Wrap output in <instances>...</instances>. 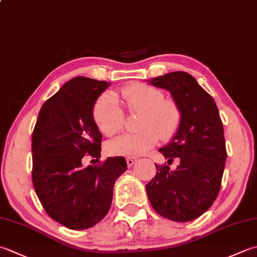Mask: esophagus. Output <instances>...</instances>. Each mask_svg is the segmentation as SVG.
Instances as JSON below:
<instances>
[{"label": "esophagus", "instance_id": "esophagus-1", "mask_svg": "<svg viewBox=\"0 0 257 257\" xmlns=\"http://www.w3.org/2000/svg\"><path fill=\"white\" fill-rule=\"evenodd\" d=\"M125 161H127V165L130 168V167H133L135 165L136 161H137V158H127Z\"/></svg>", "mask_w": 257, "mask_h": 257}]
</instances>
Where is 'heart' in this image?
Masks as SVG:
<instances>
[{
    "mask_svg": "<svg viewBox=\"0 0 257 257\" xmlns=\"http://www.w3.org/2000/svg\"><path fill=\"white\" fill-rule=\"evenodd\" d=\"M130 112H139L138 133L124 134L109 141L106 150L110 156L138 157L157 145L159 138L171 139L181 124L182 112L172 98H163L157 87L133 83L120 91ZM94 119L100 132L107 137L118 134L123 125V111L117 95L107 91L97 100Z\"/></svg>",
    "mask_w": 257,
    "mask_h": 257,
    "instance_id": "b5f03b06",
    "label": "heart"
}]
</instances>
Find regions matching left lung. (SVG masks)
<instances>
[{"mask_svg": "<svg viewBox=\"0 0 257 257\" xmlns=\"http://www.w3.org/2000/svg\"><path fill=\"white\" fill-rule=\"evenodd\" d=\"M152 86L170 91L181 109L182 120L170 143L159 149L168 159L180 160L176 171L157 166L146 184L157 213L176 222H189L203 214L215 201L226 160L224 129L219 109L192 75L172 72L148 79Z\"/></svg>", "mask_w": 257, "mask_h": 257, "instance_id": "left-lung-1", "label": "left lung"}]
</instances>
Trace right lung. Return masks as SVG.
<instances>
[{
  "label": "right lung",
  "instance_id": "1",
  "mask_svg": "<svg viewBox=\"0 0 257 257\" xmlns=\"http://www.w3.org/2000/svg\"><path fill=\"white\" fill-rule=\"evenodd\" d=\"M110 84L75 77L42 106L32 135V181L45 212L70 230L96 225L110 209L113 185L127 170L123 157L83 167L85 155L99 160L101 138L94 106Z\"/></svg>",
  "mask_w": 257,
  "mask_h": 257
}]
</instances>
